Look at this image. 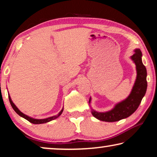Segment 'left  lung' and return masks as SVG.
<instances>
[{
	"mask_svg": "<svg viewBox=\"0 0 157 157\" xmlns=\"http://www.w3.org/2000/svg\"><path fill=\"white\" fill-rule=\"evenodd\" d=\"M141 56L142 54L140 49H136L135 53L132 56V59L136 66L137 76L132 93L128 97L116 105L112 110L108 112L100 113L93 110L91 113L94 117L103 121L114 122L128 117L138 109L147 88V69L141 61Z\"/></svg>",
	"mask_w": 157,
	"mask_h": 157,
	"instance_id": "left-lung-1",
	"label": "left lung"
}]
</instances>
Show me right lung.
Instances as JSON below:
<instances>
[{
	"instance_id": "obj_1",
	"label": "right lung",
	"mask_w": 157,
	"mask_h": 157,
	"mask_svg": "<svg viewBox=\"0 0 157 157\" xmlns=\"http://www.w3.org/2000/svg\"><path fill=\"white\" fill-rule=\"evenodd\" d=\"M8 98H9V101L10 103V105H11V106L13 107V110L16 111V112L18 113L19 116H21V117H22L23 118H24L26 120H28L29 122H31L32 124H44V123H46V122H48V121H52V120L56 119L59 117L60 115L61 114L62 112H63V109L60 111L59 114L57 116H54V117H49V118H47V119H32V118L28 117V116L25 115L24 113H23L21 111H20L18 110V109L17 108L16 106V105H15L13 101H11V98H10V96H8Z\"/></svg>"
}]
</instances>
